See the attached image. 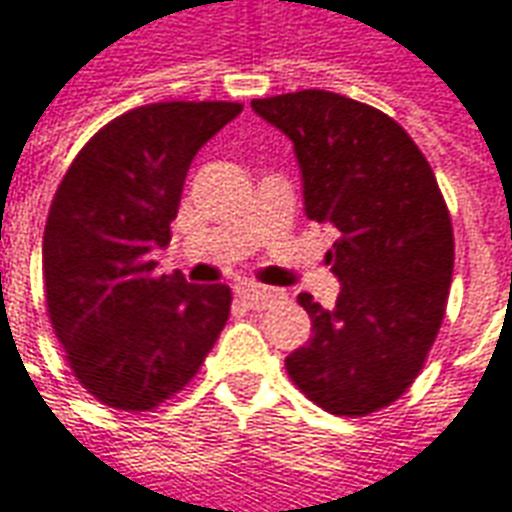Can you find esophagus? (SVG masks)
<instances>
[{
	"label": "esophagus",
	"instance_id": "1",
	"mask_svg": "<svg viewBox=\"0 0 512 512\" xmlns=\"http://www.w3.org/2000/svg\"><path fill=\"white\" fill-rule=\"evenodd\" d=\"M238 296L244 304H249L252 310H263L268 304H274L279 299V290L266 288V285H255V282H244V285H238Z\"/></svg>",
	"mask_w": 512,
	"mask_h": 512
}]
</instances>
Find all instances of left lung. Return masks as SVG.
Masks as SVG:
<instances>
[{
    "label": "left lung",
    "mask_w": 512,
    "mask_h": 512,
    "mask_svg": "<svg viewBox=\"0 0 512 512\" xmlns=\"http://www.w3.org/2000/svg\"><path fill=\"white\" fill-rule=\"evenodd\" d=\"M252 109L293 142L304 213L340 233L326 263L343 290L332 310L299 296L312 337L285 359L288 376L337 417H367L414 384L444 321L447 202L414 139L373 106L299 90Z\"/></svg>",
    "instance_id": "obj_1"
}]
</instances>
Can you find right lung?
<instances>
[{"label":"right lung","mask_w":512,"mask_h":512,"mask_svg":"<svg viewBox=\"0 0 512 512\" xmlns=\"http://www.w3.org/2000/svg\"><path fill=\"white\" fill-rule=\"evenodd\" d=\"M227 101H164L106 123L79 150L43 233L46 307L79 384L104 406L150 411L197 376L230 318L227 285L158 274L180 191Z\"/></svg>","instance_id":"obj_1"}]
</instances>
